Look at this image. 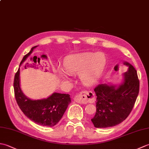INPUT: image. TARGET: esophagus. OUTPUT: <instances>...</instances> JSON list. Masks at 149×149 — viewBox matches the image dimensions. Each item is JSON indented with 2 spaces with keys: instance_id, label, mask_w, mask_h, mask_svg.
Masks as SVG:
<instances>
[{
  "instance_id": "esophagus-1",
  "label": "esophagus",
  "mask_w": 149,
  "mask_h": 149,
  "mask_svg": "<svg viewBox=\"0 0 149 149\" xmlns=\"http://www.w3.org/2000/svg\"><path fill=\"white\" fill-rule=\"evenodd\" d=\"M94 98V94L91 91L83 90L75 96L74 100L77 103L85 104L88 102H93Z\"/></svg>"
}]
</instances>
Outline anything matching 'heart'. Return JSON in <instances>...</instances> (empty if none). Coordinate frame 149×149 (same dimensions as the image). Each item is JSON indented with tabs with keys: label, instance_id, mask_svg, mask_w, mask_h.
Masks as SVG:
<instances>
[{
	"label": "heart",
	"instance_id": "obj_1",
	"mask_svg": "<svg viewBox=\"0 0 149 149\" xmlns=\"http://www.w3.org/2000/svg\"><path fill=\"white\" fill-rule=\"evenodd\" d=\"M104 65V59L100 54L84 53L66 59L63 68L68 75H79L81 81L85 84L90 85L99 79ZM59 74L63 79H68L61 71L59 72Z\"/></svg>",
	"mask_w": 149,
	"mask_h": 149
}]
</instances>
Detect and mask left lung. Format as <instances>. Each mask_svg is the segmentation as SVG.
Wrapping results in <instances>:
<instances>
[{
	"label": "left lung",
	"instance_id": "1",
	"mask_svg": "<svg viewBox=\"0 0 149 149\" xmlns=\"http://www.w3.org/2000/svg\"><path fill=\"white\" fill-rule=\"evenodd\" d=\"M129 66L124 73L123 83L118 86L100 84L95 88L97 96L96 113L91 119L97 128L113 127L127 118L133 108L139 93L140 81L134 66Z\"/></svg>",
	"mask_w": 149,
	"mask_h": 149
}]
</instances>
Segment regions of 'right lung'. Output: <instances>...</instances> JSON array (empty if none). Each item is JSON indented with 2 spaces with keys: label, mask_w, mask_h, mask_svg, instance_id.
I'll return each instance as SVG.
<instances>
[{
  "label": "right lung",
  "mask_w": 149,
  "mask_h": 149,
  "mask_svg": "<svg viewBox=\"0 0 149 149\" xmlns=\"http://www.w3.org/2000/svg\"><path fill=\"white\" fill-rule=\"evenodd\" d=\"M37 46L33 47L30 52L24 56L20 65L30 56ZM14 91L16 100L22 111L28 118L40 125L53 127L58 123L71 102L68 94L54 93L47 99L31 100L27 98L20 88V68L14 79Z\"/></svg>",
  "instance_id": "right-lung-1"
}]
</instances>
